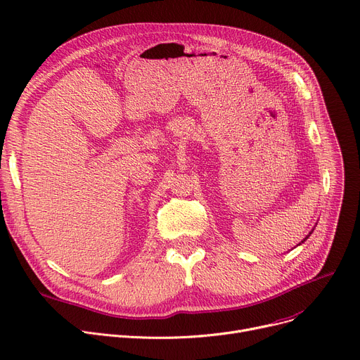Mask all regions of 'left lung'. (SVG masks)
I'll return each mask as SVG.
<instances>
[{
	"mask_svg": "<svg viewBox=\"0 0 360 360\" xmlns=\"http://www.w3.org/2000/svg\"><path fill=\"white\" fill-rule=\"evenodd\" d=\"M305 240H307V238H305ZM305 240H304V241H305ZM304 241H302V243H304Z\"/></svg>",
	"mask_w": 360,
	"mask_h": 360,
	"instance_id": "obj_1",
	"label": "left lung"
}]
</instances>
